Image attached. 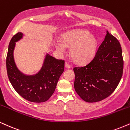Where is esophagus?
Returning a JSON list of instances; mask_svg holds the SVG:
<instances>
[{
  "instance_id": "obj_1",
  "label": "esophagus",
  "mask_w": 130,
  "mask_h": 130,
  "mask_svg": "<svg viewBox=\"0 0 130 130\" xmlns=\"http://www.w3.org/2000/svg\"><path fill=\"white\" fill-rule=\"evenodd\" d=\"M65 68H70V67H71V66L70 65V64L67 63V62H65Z\"/></svg>"
}]
</instances>
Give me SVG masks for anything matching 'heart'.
I'll return each mask as SVG.
<instances>
[{"mask_svg":"<svg viewBox=\"0 0 130 130\" xmlns=\"http://www.w3.org/2000/svg\"><path fill=\"white\" fill-rule=\"evenodd\" d=\"M61 42L56 44V49L63 53L66 46L71 47L70 54L74 62L83 64L90 62L96 54L98 40L93 34L87 30L75 29L62 34Z\"/></svg>","mask_w":130,"mask_h":130,"instance_id":"obj_1","label":"heart"}]
</instances>
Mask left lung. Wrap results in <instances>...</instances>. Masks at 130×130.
<instances>
[{
    "label": "left lung",
    "instance_id": "8db88e82",
    "mask_svg": "<svg viewBox=\"0 0 130 130\" xmlns=\"http://www.w3.org/2000/svg\"><path fill=\"white\" fill-rule=\"evenodd\" d=\"M122 51L119 42L107 31L94 59L83 67H75L74 87L84 101L96 102L111 94L123 73Z\"/></svg>",
    "mask_w": 130,
    "mask_h": 130
}]
</instances>
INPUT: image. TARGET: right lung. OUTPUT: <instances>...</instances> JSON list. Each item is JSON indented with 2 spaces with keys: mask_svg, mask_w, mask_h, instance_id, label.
I'll use <instances>...</instances> for the list:
<instances>
[{
  "mask_svg": "<svg viewBox=\"0 0 130 130\" xmlns=\"http://www.w3.org/2000/svg\"><path fill=\"white\" fill-rule=\"evenodd\" d=\"M23 37L22 32H19L10 42L6 60L8 76L13 88L23 98L32 102H44L54 93L64 71L65 62L46 53L39 71L34 74H24L18 68L14 57L15 43Z\"/></svg>",
  "mask_w": 130,
  "mask_h": 130,
  "instance_id": "add662e5",
  "label": "right lung"
}]
</instances>
